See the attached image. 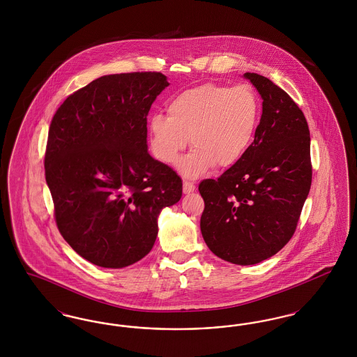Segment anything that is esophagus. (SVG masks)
Masks as SVG:
<instances>
[{
	"label": "esophagus",
	"instance_id": "1",
	"mask_svg": "<svg viewBox=\"0 0 357 357\" xmlns=\"http://www.w3.org/2000/svg\"><path fill=\"white\" fill-rule=\"evenodd\" d=\"M195 190V185L192 183V182H188V181H185L183 182V192L187 194V192H192Z\"/></svg>",
	"mask_w": 357,
	"mask_h": 357
}]
</instances>
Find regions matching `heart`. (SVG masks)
Wrapping results in <instances>:
<instances>
[{"instance_id":"1","label":"heart","mask_w":357,"mask_h":357,"mask_svg":"<svg viewBox=\"0 0 357 357\" xmlns=\"http://www.w3.org/2000/svg\"><path fill=\"white\" fill-rule=\"evenodd\" d=\"M261 99L249 84L204 83L183 91L167 107V118L150 120L153 156L175 165L190 139L195 147L179 163L187 178H198L215 165L227 169L245 156L261 120Z\"/></svg>"}]
</instances>
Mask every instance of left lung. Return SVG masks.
I'll return each instance as SVG.
<instances>
[{"instance_id": "obj_1", "label": "left lung", "mask_w": 357, "mask_h": 357, "mask_svg": "<svg viewBox=\"0 0 357 357\" xmlns=\"http://www.w3.org/2000/svg\"><path fill=\"white\" fill-rule=\"evenodd\" d=\"M262 115L245 156L218 179H204L201 231L208 249L236 265H255L293 237L312 185L310 136L303 111L265 76L246 72Z\"/></svg>"}]
</instances>
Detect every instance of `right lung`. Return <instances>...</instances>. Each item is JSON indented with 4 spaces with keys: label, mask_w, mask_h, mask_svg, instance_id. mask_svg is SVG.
<instances>
[{
    "label": "right lung",
    "mask_w": 357,
    "mask_h": 357,
    "mask_svg": "<svg viewBox=\"0 0 357 357\" xmlns=\"http://www.w3.org/2000/svg\"><path fill=\"white\" fill-rule=\"evenodd\" d=\"M169 85L160 72L102 76L59 107L45 150L54 221L93 265L119 269L149 255L158 215L182 179L147 151V115Z\"/></svg>",
    "instance_id": "1"
}]
</instances>
